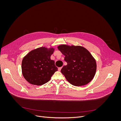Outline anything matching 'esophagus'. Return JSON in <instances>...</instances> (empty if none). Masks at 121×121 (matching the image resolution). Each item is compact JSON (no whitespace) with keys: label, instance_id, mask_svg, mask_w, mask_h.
<instances>
[{"label":"esophagus","instance_id":"esophagus-1","mask_svg":"<svg viewBox=\"0 0 121 121\" xmlns=\"http://www.w3.org/2000/svg\"><path fill=\"white\" fill-rule=\"evenodd\" d=\"M61 69H62V67H60V68H58V70H59V71H60L61 70Z\"/></svg>","mask_w":121,"mask_h":121}]
</instances>
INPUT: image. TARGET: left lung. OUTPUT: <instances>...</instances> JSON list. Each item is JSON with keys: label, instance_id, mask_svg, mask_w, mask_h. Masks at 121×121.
<instances>
[{"label": "left lung", "instance_id": "obj_1", "mask_svg": "<svg viewBox=\"0 0 121 121\" xmlns=\"http://www.w3.org/2000/svg\"><path fill=\"white\" fill-rule=\"evenodd\" d=\"M58 49L65 55L67 65L61 69L70 84L75 86L86 85L94 78L96 70L94 58L85 48L81 46L61 45Z\"/></svg>", "mask_w": 121, "mask_h": 121}]
</instances>
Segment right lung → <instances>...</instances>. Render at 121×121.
I'll return each instance as SVG.
<instances>
[{
	"label": "right lung",
	"mask_w": 121,
	"mask_h": 121,
	"mask_svg": "<svg viewBox=\"0 0 121 121\" xmlns=\"http://www.w3.org/2000/svg\"><path fill=\"white\" fill-rule=\"evenodd\" d=\"M54 49L39 48L29 52L22 61L23 75L30 83L42 85L49 82L58 70L54 61L50 59Z\"/></svg>",
	"instance_id": "obj_1"
}]
</instances>
